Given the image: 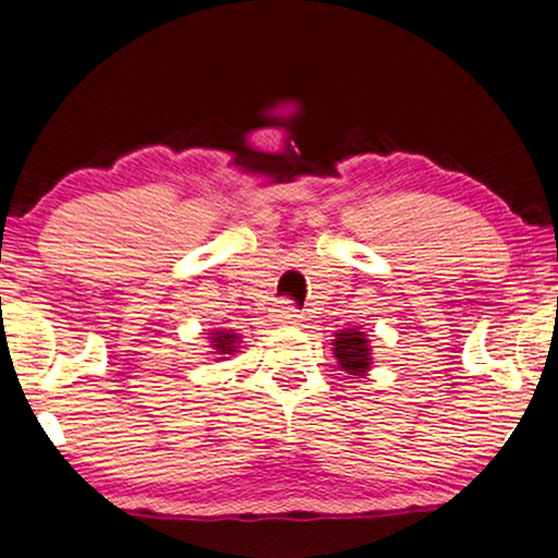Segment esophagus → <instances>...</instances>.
Returning <instances> with one entry per match:
<instances>
[{"mask_svg": "<svg viewBox=\"0 0 558 558\" xmlns=\"http://www.w3.org/2000/svg\"><path fill=\"white\" fill-rule=\"evenodd\" d=\"M274 319H277L279 325H300V323H302L300 315H296V310H294L289 302H281V304H279L277 315H274Z\"/></svg>", "mask_w": 558, "mask_h": 558, "instance_id": "34e87169", "label": "esophagus"}]
</instances>
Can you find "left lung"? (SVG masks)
Returning a JSON list of instances; mask_svg holds the SVG:
<instances>
[{"label": "left lung", "instance_id": "8db88e82", "mask_svg": "<svg viewBox=\"0 0 558 558\" xmlns=\"http://www.w3.org/2000/svg\"><path fill=\"white\" fill-rule=\"evenodd\" d=\"M332 355L335 361L348 376L365 378L368 376L373 365V353H371V340L368 335L363 332V327H348V330H338L332 338Z\"/></svg>", "mask_w": 558, "mask_h": 558}]
</instances>
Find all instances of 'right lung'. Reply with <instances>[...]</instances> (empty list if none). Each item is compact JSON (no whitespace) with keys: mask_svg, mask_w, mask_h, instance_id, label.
I'll return each instance as SVG.
<instances>
[{"mask_svg":"<svg viewBox=\"0 0 558 558\" xmlns=\"http://www.w3.org/2000/svg\"><path fill=\"white\" fill-rule=\"evenodd\" d=\"M208 342L218 361H228V355L239 353L241 335L233 330H208Z\"/></svg>","mask_w":558,"mask_h":558,"instance_id":"add662e5","label":"right lung"}]
</instances>
